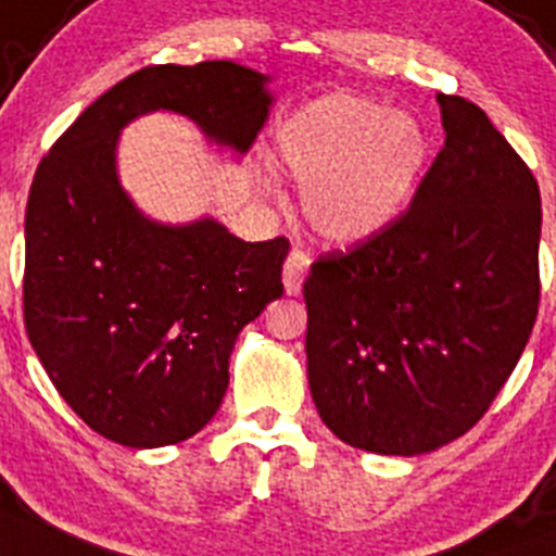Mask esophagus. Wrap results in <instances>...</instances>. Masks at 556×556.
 I'll return each mask as SVG.
<instances>
[{
  "mask_svg": "<svg viewBox=\"0 0 556 556\" xmlns=\"http://www.w3.org/2000/svg\"><path fill=\"white\" fill-rule=\"evenodd\" d=\"M309 268V257L302 252V249H293L288 254V261H285L282 268V282H285V293L288 295H299L302 293L304 277H307Z\"/></svg>",
  "mask_w": 556,
  "mask_h": 556,
  "instance_id": "1",
  "label": "esophagus"
}]
</instances>
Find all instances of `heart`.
<instances>
[{
  "mask_svg": "<svg viewBox=\"0 0 556 556\" xmlns=\"http://www.w3.org/2000/svg\"><path fill=\"white\" fill-rule=\"evenodd\" d=\"M274 155L302 184L309 227L337 247H359L406 216L428 175L433 142L414 114L331 92L290 114L274 137Z\"/></svg>",
  "mask_w": 556,
  "mask_h": 556,
  "instance_id": "1",
  "label": "heart"
}]
</instances>
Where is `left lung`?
Segmentation results:
<instances>
[{"label":"left lung","instance_id":"8db88e82","mask_svg":"<svg viewBox=\"0 0 556 556\" xmlns=\"http://www.w3.org/2000/svg\"><path fill=\"white\" fill-rule=\"evenodd\" d=\"M444 148L395 227L324 254L304 282L307 376L326 428L356 450L425 455L505 387L541 299V191L489 121L435 96Z\"/></svg>","mask_w":556,"mask_h":556}]
</instances>
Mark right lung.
I'll return each mask as SVG.
<instances>
[{"mask_svg":"<svg viewBox=\"0 0 556 556\" xmlns=\"http://www.w3.org/2000/svg\"><path fill=\"white\" fill-rule=\"evenodd\" d=\"M268 81L230 60L142 67L92 101L35 173L24 324L62 401L109 442L164 447L211 422L238 334L282 295L290 249L241 241L214 216L150 219L117 175L121 131L173 112L241 159L274 103Z\"/></svg>","mask_w":556,"mask_h":556,"instance_id":"add662e5","label":"right lung"}]
</instances>
